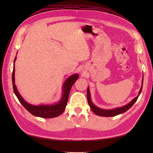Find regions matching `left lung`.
<instances>
[{
  "mask_svg": "<svg viewBox=\"0 0 153 153\" xmlns=\"http://www.w3.org/2000/svg\"><path fill=\"white\" fill-rule=\"evenodd\" d=\"M143 82V78L142 82ZM142 87H143V85L141 86V88L139 91V95L133 99L131 101L129 102L128 105H126V106L121 107V108H117L115 109H112V110H104V109H101L99 108L98 107H97L96 106H95L93 104L91 100V96H90V93H89V88H87V100H88V103L89 105L90 106L91 109L92 111L95 114L100 116H105V117H111V116H115L116 115H118L120 114H122L126 112L127 110H129L131 107L134 105V103L136 102V100H137L138 97L140 95V93H141L142 91Z\"/></svg>",
  "mask_w": 153,
  "mask_h": 153,
  "instance_id": "obj_1",
  "label": "left lung"
}]
</instances>
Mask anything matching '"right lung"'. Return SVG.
I'll return each mask as SVG.
<instances>
[{
  "mask_svg": "<svg viewBox=\"0 0 153 153\" xmlns=\"http://www.w3.org/2000/svg\"><path fill=\"white\" fill-rule=\"evenodd\" d=\"M16 59L15 58L14 61ZM14 72H15V68L14 66L12 72V85L13 89L15 95L17 97L19 101L20 102L22 105L24 106V108L26 109L29 112H30L31 114L35 116H39L41 118H55L62 113H63L66 106L67 105L68 97L71 86L74 85V83L76 82V80L78 79V74H74L72 76H70L66 80V82L64 83L63 86V95L62 97L60 102L55 104L53 105H41V106H35L30 105V104L25 102L22 98L21 95L18 93L17 88H16L15 85V79H14Z\"/></svg>",
  "mask_w": 153,
  "mask_h": 153,
  "instance_id": "1",
  "label": "right lung"
}]
</instances>
